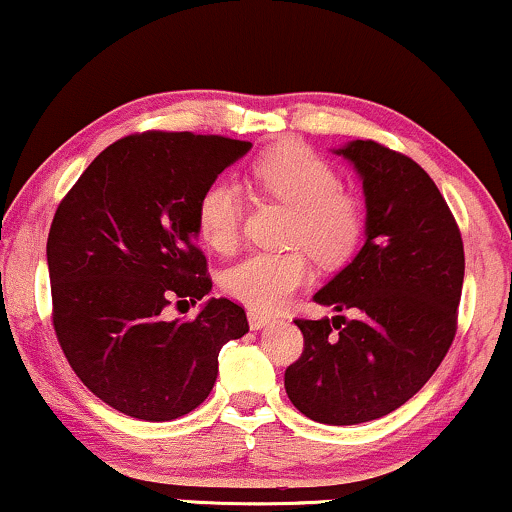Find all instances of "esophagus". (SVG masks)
Listing matches in <instances>:
<instances>
[{"instance_id": "esophagus-1", "label": "esophagus", "mask_w": 512, "mask_h": 512, "mask_svg": "<svg viewBox=\"0 0 512 512\" xmlns=\"http://www.w3.org/2000/svg\"><path fill=\"white\" fill-rule=\"evenodd\" d=\"M270 315H266V313H261V311H249V325H251V330H263V327H268L270 325Z\"/></svg>"}]
</instances>
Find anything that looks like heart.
I'll return each mask as SVG.
<instances>
[{
  "instance_id": "obj_1",
  "label": "heart",
  "mask_w": 512,
  "mask_h": 512,
  "mask_svg": "<svg viewBox=\"0 0 512 512\" xmlns=\"http://www.w3.org/2000/svg\"><path fill=\"white\" fill-rule=\"evenodd\" d=\"M256 187L292 208L287 242L299 244L320 263H339L356 249L363 232V204L342 187L337 170L301 142L270 149L251 168ZM199 235L213 251L237 246L242 194L232 182H216L197 206ZM308 280L301 251H258L223 273V289L251 311H277Z\"/></svg>"
}]
</instances>
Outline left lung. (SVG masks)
I'll return each instance as SVG.
<instances>
[{"instance_id":"left-lung-1","label":"left lung","mask_w":512,"mask_h":512,"mask_svg":"<svg viewBox=\"0 0 512 512\" xmlns=\"http://www.w3.org/2000/svg\"><path fill=\"white\" fill-rule=\"evenodd\" d=\"M363 180L365 242L313 301L334 311L294 320L304 353L285 372L289 401L323 425L382 418L422 389L456 337L463 239L430 175L372 140L334 149Z\"/></svg>"}]
</instances>
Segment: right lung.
Wrapping results in <instances>:
<instances>
[{
    "mask_svg": "<svg viewBox=\"0 0 512 512\" xmlns=\"http://www.w3.org/2000/svg\"><path fill=\"white\" fill-rule=\"evenodd\" d=\"M251 142L142 132L113 142L56 208L47 239L54 330L82 384L137 420L166 422L206 401L225 342L249 332L242 306L208 299L194 320L170 301L211 292L197 206Z\"/></svg>",
    "mask_w": 512,
    "mask_h": 512,
    "instance_id": "obj_1",
    "label": "right lung"
}]
</instances>
